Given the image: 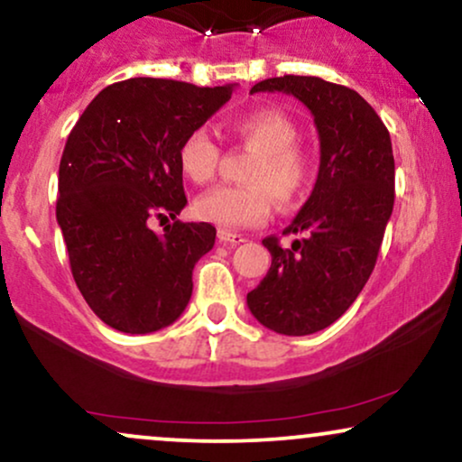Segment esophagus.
Instances as JSON below:
<instances>
[{"label":"esophagus","mask_w":462,"mask_h":462,"mask_svg":"<svg viewBox=\"0 0 462 462\" xmlns=\"http://www.w3.org/2000/svg\"><path fill=\"white\" fill-rule=\"evenodd\" d=\"M217 238H219L221 243H227V245H241V243L245 241V236L243 235H236V232H227V230L217 232Z\"/></svg>","instance_id":"34e87169"}]
</instances>
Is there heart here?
<instances>
[{"instance_id":"obj_1","label":"heart","mask_w":462,"mask_h":462,"mask_svg":"<svg viewBox=\"0 0 462 462\" xmlns=\"http://www.w3.org/2000/svg\"><path fill=\"white\" fill-rule=\"evenodd\" d=\"M255 157L245 171V187H215L196 199V215L221 230L258 226L269 217L273 199L292 207L305 198L314 182L310 154L297 146L299 129L286 114L254 109L232 122ZM178 163L193 182H207L219 163V146L207 129L187 133L178 148Z\"/></svg>"}]
</instances>
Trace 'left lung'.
I'll return each instance as SVG.
<instances>
[{"label": "left lung", "instance_id": "8db88e82", "mask_svg": "<svg viewBox=\"0 0 462 462\" xmlns=\"http://www.w3.org/2000/svg\"><path fill=\"white\" fill-rule=\"evenodd\" d=\"M254 92H284L312 111L320 168L312 196L284 235L266 236L271 269L247 292L260 325L284 336H310L351 308L374 269L393 210L390 131L357 92L320 77L284 75L255 83Z\"/></svg>", "mask_w": 462, "mask_h": 462}]
</instances>
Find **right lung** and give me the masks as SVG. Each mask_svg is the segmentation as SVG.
<instances>
[{
    "label": "right lung",
    "mask_w": 462,
    "mask_h": 462,
    "mask_svg": "<svg viewBox=\"0 0 462 462\" xmlns=\"http://www.w3.org/2000/svg\"><path fill=\"white\" fill-rule=\"evenodd\" d=\"M232 90L135 77L98 92L72 126L55 217L75 284L105 325L152 333L185 312L217 230L177 219L157 236L147 224L185 208L178 148Z\"/></svg>",
    "instance_id": "add662e5"
}]
</instances>
